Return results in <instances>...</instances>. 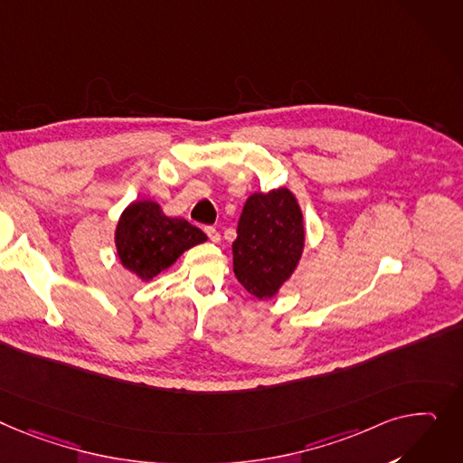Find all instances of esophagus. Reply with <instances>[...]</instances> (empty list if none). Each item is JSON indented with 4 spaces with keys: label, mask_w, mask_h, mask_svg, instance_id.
Instances as JSON below:
<instances>
[{
    "label": "esophagus",
    "mask_w": 463,
    "mask_h": 463,
    "mask_svg": "<svg viewBox=\"0 0 463 463\" xmlns=\"http://www.w3.org/2000/svg\"><path fill=\"white\" fill-rule=\"evenodd\" d=\"M204 232L210 238V241H213V243H218L222 240V236L218 231H215V227H204Z\"/></svg>",
    "instance_id": "esophagus-1"
}]
</instances>
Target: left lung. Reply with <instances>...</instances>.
<instances>
[{
  "label": "left lung",
  "instance_id": "left-lung-1",
  "mask_svg": "<svg viewBox=\"0 0 463 463\" xmlns=\"http://www.w3.org/2000/svg\"><path fill=\"white\" fill-rule=\"evenodd\" d=\"M303 243L296 197L287 188L253 194L243 204L232 241L236 279L259 299L275 296L296 269Z\"/></svg>",
  "mask_w": 463,
  "mask_h": 463
}]
</instances>
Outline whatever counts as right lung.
Segmentation results:
<instances>
[{
    "label": "right lung",
    "mask_w": 463,
    "mask_h": 463,
    "mask_svg": "<svg viewBox=\"0 0 463 463\" xmlns=\"http://www.w3.org/2000/svg\"><path fill=\"white\" fill-rule=\"evenodd\" d=\"M206 240V234L182 218H167L152 201L132 203L122 212L115 243L122 266L143 281L169 268L184 251Z\"/></svg>",
    "instance_id": "right-lung-1"
}]
</instances>
